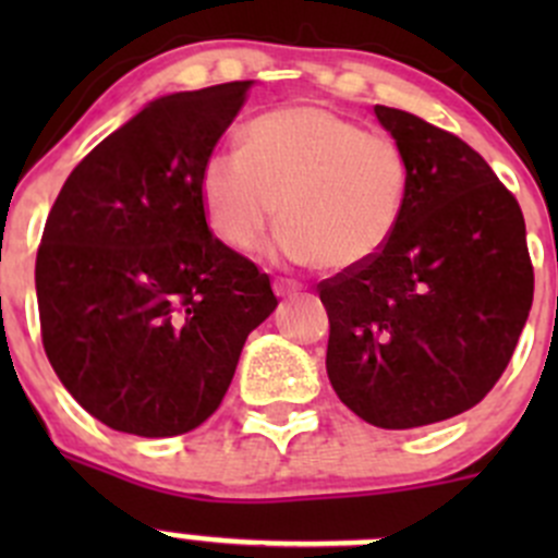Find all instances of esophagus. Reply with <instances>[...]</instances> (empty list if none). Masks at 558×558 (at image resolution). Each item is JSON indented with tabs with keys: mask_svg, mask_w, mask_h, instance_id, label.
I'll return each mask as SVG.
<instances>
[{
	"mask_svg": "<svg viewBox=\"0 0 558 558\" xmlns=\"http://www.w3.org/2000/svg\"><path fill=\"white\" fill-rule=\"evenodd\" d=\"M272 289H275V294L278 296H291V294H296V291H302V286L296 283V280H286V278H278L272 283Z\"/></svg>",
	"mask_w": 558,
	"mask_h": 558,
	"instance_id": "1",
	"label": "esophagus"
}]
</instances>
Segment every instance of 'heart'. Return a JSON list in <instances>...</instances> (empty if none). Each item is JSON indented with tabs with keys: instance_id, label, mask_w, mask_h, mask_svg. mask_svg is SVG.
<instances>
[{
	"instance_id": "heart-1",
	"label": "heart",
	"mask_w": 558,
	"mask_h": 558,
	"mask_svg": "<svg viewBox=\"0 0 558 558\" xmlns=\"http://www.w3.org/2000/svg\"><path fill=\"white\" fill-rule=\"evenodd\" d=\"M408 194V161L391 137L318 105L253 118L245 148H216L199 167L213 232L253 251L278 216V245L326 272L367 264L391 240Z\"/></svg>"
}]
</instances>
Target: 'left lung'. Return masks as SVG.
Returning a JSON list of instances; mask_svg holds the SVG:
<instances>
[{"label": "left lung", "instance_id": "8db88e82", "mask_svg": "<svg viewBox=\"0 0 558 558\" xmlns=\"http://www.w3.org/2000/svg\"><path fill=\"white\" fill-rule=\"evenodd\" d=\"M408 161L402 216L384 251L318 283L326 373L380 429L475 408L502 378L534 294L515 196L464 140L375 105Z\"/></svg>", "mask_w": 558, "mask_h": 558}]
</instances>
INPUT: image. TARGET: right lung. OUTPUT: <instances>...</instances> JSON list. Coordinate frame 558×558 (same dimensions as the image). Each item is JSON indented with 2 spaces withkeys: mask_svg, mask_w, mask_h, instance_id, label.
<instances>
[{
  "mask_svg": "<svg viewBox=\"0 0 558 558\" xmlns=\"http://www.w3.org/2000/svg\"><path fill=\"white\" fill-rule=\"evenodd\" d=\"M253 81L161 97L61 185L35 283L43 348L66 391L116 432L174 437L221 404L269 275L207 227L199 167Z\"/></svg>",
  "mask_w": 558,
  "mask_h": 558,
  "instance_id": "1",
  "label": "right lung"
}]
</instances>
